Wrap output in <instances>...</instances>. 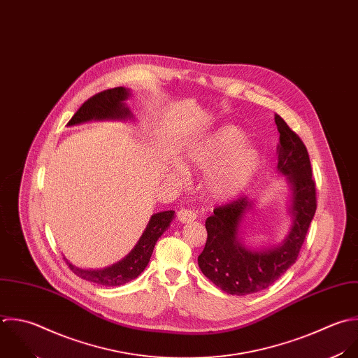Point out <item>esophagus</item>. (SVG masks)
Returning <instances> with one entry per match:
<instances>
[{"label": "esophagus", "mask_w": 358, "mask_h": 358, "mask_svg": "<svg viewBox=\"0 0 358 358\" xmlns=\"http://www.w3.org/2000/svg\"><path fill=\"white\" fill-rule=\"evenodd\" d=\"M177 216L181 223H191L196 219V212L191 210V209H181V210H178Z\"/></svg>", "instance_id": "esophagus-1"}]
</instances>
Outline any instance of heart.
Wrapping results in <instances>:
<instances>
[{"label":"heart","instance_id":"b5f03b06","mask_svg":"<svg viewBox=\"0 0 358 358\" xmlns=\"http://www.w3.org/2000/svg\"><path fill=\"white\" fill-rule=\"evenodd\" d=\"M244 142L238 128L220 127L189 145L182 166L187 171H208L205 188L210 198L231 199L251 184L261 166L258 150Z\"/></svg>","mask_w":358,"mask_h":358}]
</instances>
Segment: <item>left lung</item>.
Segmentation results:
<instances>
[{"instance_id": "8db88e82", "label": "left lung", "mask_w": 358, "mask_h": 358, "mask_svg": "<svg viewBox=\"0 0 358 358\" xmlns=\"http://www.w3.org/2000/svg\"><path fill=\"white\" fill-rule=\"evenodd\" d=\"M275 122L280 134L278 170L287 176L292 188L293 224L279 245L255 251L247 248L238 236L241 222L254 205L247 196H238L213 210L205 223L208 240L198 265L227 294L247 296L272 286L296 264L317 210L315 181L307 148L279 114L275 115Z\"/></svg>"}]
</instances>
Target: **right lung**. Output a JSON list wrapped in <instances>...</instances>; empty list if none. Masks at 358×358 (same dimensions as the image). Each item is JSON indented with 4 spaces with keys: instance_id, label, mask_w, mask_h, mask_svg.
<instances>
[{
    "instance_id": "1",
    "label": "right lung",
    "mask_w": 358,
    "mask_h": 358,
    "mask_svg": "<svg viewBox=\"0 0 358 358\" xmlns=\"http://www.w3.org/2000/svg\"><path fill=\"white\" fill-rule=\"evenodd\" d=\"M129 90L120 86L114 89L103 90L90 99H87L79 110L69 120L68 125H76L92 120H128L132 118L125 100L129 97ZM174 219V210H166L155 213L136 245L131 252L120 262L97 271L80 269L69 264V269L79 278L100 285V286H122L134 279H136L148 266L153 248L159 237L169 229Z\"/></svg>"
}]
</instances>
